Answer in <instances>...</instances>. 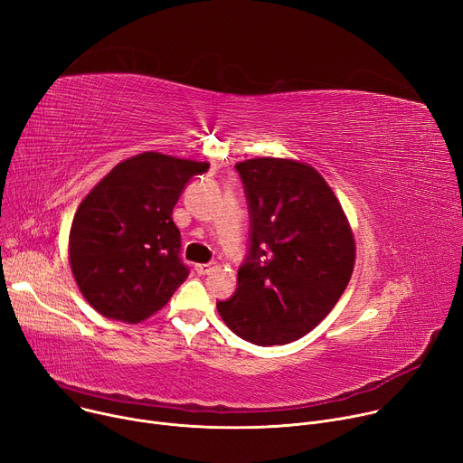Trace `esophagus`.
<instances>
[{
  "mask_svg": "<svg viewBox=\"0 0 463 463\" xmlns=\"http://www.w3.org/2000/svg\"><path fill=\"white\" fill-rule=\"evenodd\" d=\"M210 269H213V264H197L195 266V271L199 275H206V273H210Z\"/></svg>",
  "mask_w": 463,
  "mask_h": 463,
  "instance_id": "1",
  "label": "esophagus"
}]
</instances>
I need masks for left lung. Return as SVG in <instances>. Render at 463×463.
Masks as SVG:
<instances>
[{"instance_id": "obj_1", "label": "left lung", "mask_w": 463, "mask_h": 463, "mask_svg": "<svg viewBox=\"0 0 463 463\" xmlns=\"http://www.w3.org/2000/svg\"><path fill=\"white\" fill-rule=\"evenodd\" d=\"M249 206V247L238 288L218 312L241 340H299L342 298L354 238L342 204L314 167L288 158L238 162Z\"/></svg>"}]
</instances>
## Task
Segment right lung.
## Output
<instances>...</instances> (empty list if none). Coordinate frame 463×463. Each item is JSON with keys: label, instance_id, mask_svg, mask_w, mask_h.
I'll use <instances>...</instances> for the list:
<instances>
[{"label": "right lung", "instance_id": "right-lung-1", "mask_svg": "<svg viewBox=\"0 0 463 463\" xmlns=\"http://www.w3.org/2000/svg\"><path fill=\"white\" fill-rule=\"evenodd\" d=\"M206 170V162L147 151L119 162L82 199L70 231V264L101 316L140 323L186 280L172 213L192 177Z\"/></svg>", "mask_w": 463, "mask_h": 463}]
</instances>
